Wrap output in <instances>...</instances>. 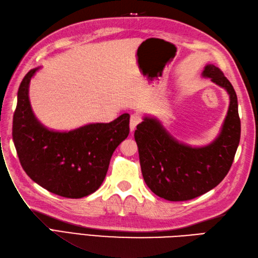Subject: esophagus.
Instances as JSON below:
<instances>
[{"instance_id": "esophagus-1", "label": "esophagus", "mask_w": 258, "mask_h": 258, "mask_svg": "<svg viewBox=\"0 0 258 258\" xmlns=\"http://www.w3.org/2000/svg\"><path fill=\"white\" fill-rule=\"evenodd\" d=\"M139 123H140L139 115L138 114H132L131 115V120H130V128H131V131L132 132L134 131Z\"/></svg>"}]
</instances>
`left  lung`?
<instances>
[{
    "label": "left lung",
    "instance_id": "left-lung-1",
    "mask_svg": "<svg viewBox=\"0 0 258 258\" xmlns=\"http://www.w3.org/2000/svg\"><path fill=\"white\" fill-rule=\"evenodd\" d=\"M203 76L227 91L229 107L220 135L210 145L190 147L179 143L155 118L137 125L141 172L152 192L170 202H184L217 186L228 173L240 141L241 124L237 94L223 72L208 64Z\"/></svg>",
    "mask_w": 258,
    "mask_h": 258
}]
</instances>
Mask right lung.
Masks as SVG:
<instances>
[{
    "mask_svg": "<svg viewBox=\"0 0 258 258\" xmlns=\"http://www.w3.org/2000/svg\"><path fill=\"white\" fill-rule=\"evenodd\" d=\"M31 70L18 90L13 119V140L28 176L49 192L81 198L101 186L113 151L130 133V114L110 123H91L70 132H54L41 124L29 99Z\"/></svg>",
    "mask_w": 258,
    "mask_h": 258,
    "instance_id": "right-lung-1",
    "label": "right lung"
}]
</instances>
